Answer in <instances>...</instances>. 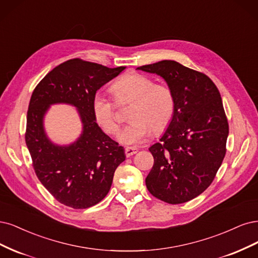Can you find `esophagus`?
Masks as SVG:
<instances>
[{"label": "esophagus", "instance_id": "obj_1", "mask_svg": "<svg viewBox=\"0 0 258 258\" xmlns=\"http://www.w3.org/2000/svg\"><path fill=\"white\" fill-rule=\"evenodd\" d=\"M124 151H125V155L127 157H130L132 155H134L135 153H137L138 152V149L136 147H126L125 150H124Z\"/></svg>", "mask_w": 258, "mask_h": 258}]
</instances>
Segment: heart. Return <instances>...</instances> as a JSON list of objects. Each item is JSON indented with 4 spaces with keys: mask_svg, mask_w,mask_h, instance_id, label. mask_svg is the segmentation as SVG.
<instances>
[{
    "mask_svg": "<svg viewBox=\"0 0 258 258\" xmlns=\"http://www.w3.org/2000/svg\"><path fill=\"white\" fill-rule=\"evenodd\" d=\"M113 101L118 106L132 103L127 113L131 122L119 136L123 144L143 143L154 132L161 134L171 123L176 111V97L171 88L155 81L146 75L126 74L115 80L110 87ZM94 120L106 134H118L120 122L111 99L101 93L92 98Z\"/></svg>",
    "mask_w": 258,
    "mask_h": 258,
    "instance_id": "1",
    "label": "heart"
}]
</instances>
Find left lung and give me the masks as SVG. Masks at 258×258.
<instances>
[{
    "instance_id": "8db88e82",
    "label": "left lung",
    "mask_w": 258,
    "mask_h": 258,
    "mask_svg": "<svg viewBox=\"0 0 258 258\" xmlns=\"http://www.w3.org/2000/svg\"><path fill=\"white\" fill-rule=\"evenodd\" d=\"M138 69L162 76L176 97L171 123L149 148L154 164L147 188L167 204L192 201L212 183L226 153L229 127L220 91L207 75L176 61Z\"/></svg>"
}]
</instances>
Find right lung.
Returning <instances> with one entry per match:
<instances>
[{"mask_svg":"<svg viewBox=\"0 0 258 258\" xmlns=\"http://www.w3.org/2000/svg\"><path fill=\"white\" fill-rule=\"evenodd\" d=\"M125 69L76 57L49 72L33 91L24 138L38 180L64 206L87 209L103 201L125 160L123 147L99 128L92 113L96 91ZM54 102L76 105L84 124L81 138L68 147L54 146L44 135L43 114Z\"/></svg>","mask_w":258,"mask_h":258,"instance_id":"obj_1","label":"right lung"}]
</instances>
